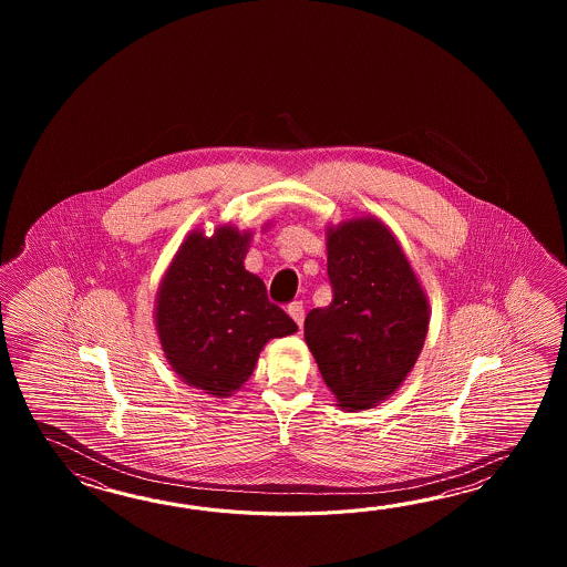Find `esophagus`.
<instances>
[{
    "mask_svg": "<svg viewBox=\"0 0 567 567\" xmlns=\"http://www.w3.org/2000/svg\"><path fill=\"white\" fill-rule=\"evenodd\" d=\"M288 313L293 318V322L296 324H303V318H306V310H303V303L301 301H293V303H289Z\"/></svg>",
    "mask_w": 567,
    "mask_h": 567,
    "instance_id": "1",
    "label": "esophagus"
}]
</instances>
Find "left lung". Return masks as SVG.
Returning <instances> with one entry per match:
<instances>
[{"mask_svg": "<svg viewBox=\"0 0 567 567\" xmlns=\"http://www.w3.org/2000/svg\"><path fill=\"white\" fill-rule=\"evenodd\" d=\"M330 306L303 322L306 344L344 411L398 391L422 354L430 301L393 230L373 215L326 227Z\"/></svg>", "mask_w": 567, "mask_h": 567, "instance_id": "1", "label": "left lung"}]
</instances>
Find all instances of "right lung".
Returning <instances> with one entry per match:
<instances>
[{
    "instance_id": "add662e5",
    "label": "right lung",
    "mask_w": 567,
    "mask_h": 567,
    "mask_svg": "<svg viewBox=\"0 0 567 567\" xmlns=\"http://www.w3.org/2000/svg\"><path fill=\"white\" fill-rule=\"evenodd\" d=\"M251 239L254 230L229 223L213 235L190 230L157 286L154 324L166 361L186 385L217 399L245 385L271 338L298 332L245 269Z\"/></svg>"
}]
</instances>
